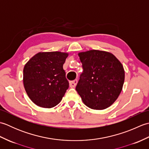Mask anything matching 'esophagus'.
Listing matches in <instances>:
<instances>
[{"label": "esophagus", "instance_id": "obj_1", "mask_svg": "<svg viewBox=\"0 0 149 149\" xmlns=\"http://www.w3.org/2000/svg\"><path fill=\"white\" fill-rule=\"evenodd\" d=\"M77 84V79H75L74 81H72L69 82L70 87H71V88L75 87V86H76Z\"/></svg>", "mask_w": 149, "mask_h": 149}]
</instances>
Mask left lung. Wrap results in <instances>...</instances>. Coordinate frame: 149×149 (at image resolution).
I'll return each mask as SVG.
<instances>
[{"instance_id":"8db88e82","label":"left lung","mask_w":149,"mask_h":149,"mask_svg":"<svg viewBox=\"0 0 149 149\" xmlns=\"http://www.w3.org/2000/svg\"><path fill=\"white\" fill-rule=\"evenodd\" d=\"M78 55L83 72L75 90L90 108H107L122 90L125 72L122 63L111 53L102 50H91Z\"/></svg>"}]
</instances>
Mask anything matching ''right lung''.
<instances>
[{
    "label": "right lung",
    "mask_w": 149,
    "mask_h": 149,
    "mask_svg": "<svg viewBox=\"0 0 149 149\" xmlns=\"http://www.w3.org/2000/svg\"><path fill=\"white\" fill-rule=\"evenodd\" d=\"M68 56L61 52H39L25 65L24 88L36 105L51 108L61 102L69 87L63 68Z\"/></svg>",
    "instance_id": "1"
}]
</instances>
